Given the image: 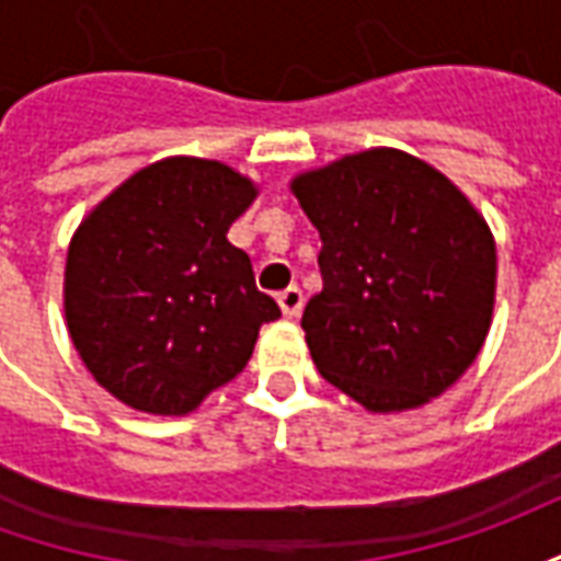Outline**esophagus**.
Returning a JSON list of instances; mask_svg holds the SVG:
<instances>
[{"instance_id":"1","label":"esophagus","mask_w":561,"mask_h":561,"mask_svg":"<svg viewBox=\"0 0 561 561\" xmlns=\"http://www.w3.org/2000/svg\"><path fill=\"white\" fill-rule=\"evenodd\" d=\"M279 306H282V316L297 318L300 316V309H304V291H300L297 285H288V288L279 294Z\"/></svg>"}]
</instances>
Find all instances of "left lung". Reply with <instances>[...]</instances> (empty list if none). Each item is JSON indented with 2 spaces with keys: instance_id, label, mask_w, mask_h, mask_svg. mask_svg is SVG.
Masks as SVG:
<instances>
[{
  "instance_id": "8db88e82",
  "label": "left lung",
  "mask_w": 561,
  "mask_h": 561,
  "mask_svg": "<svg viewBox=\"0 0 561 561\" xmlns=\"http://www.w3.org/2000/svg\"><path fill=\"white\" fill-rule=\"evenodd\" d=\"M291 192L321 237L324 288L300 321L318 373L369 412L445 393L493 321L481 213L433 164L388 147L300 173Z\"/></svg>"
}]
</instances>
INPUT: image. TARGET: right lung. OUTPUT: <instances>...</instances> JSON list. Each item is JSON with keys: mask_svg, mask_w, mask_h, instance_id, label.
I'll return each instance as SVG.
<instances>
[{"mask_svg": "<svg viewBox=\"0 0 561 561\" xmlns=\"http://www.w3.org/2000/svg\"><path fill=\"white\" fill-rule=\"evenodd\" d=\"M228 164L173 156L131 173L71 237L66 321L92 378L149 414L195 412L282 316L228 228L255 201Z\"/></svg>", "mask_w": 561, "mask_h": 561, "instance_id": "right-lung-1", "label": "right lung"}]
</instances>
